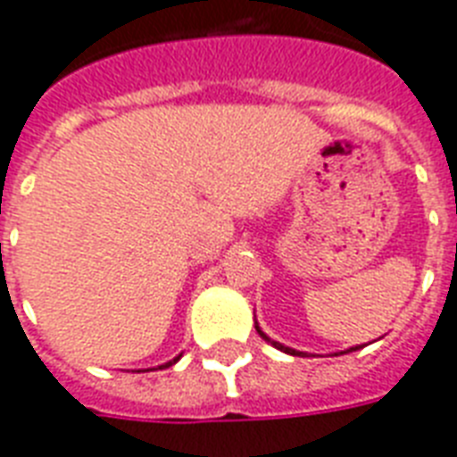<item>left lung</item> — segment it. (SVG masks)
Masks as SVG:
<instances>
[{"instance_id": "8db88e82", "label": "left lung", "mask_w": 457, "mask_h": 457, "mask_svg": "<svg viewBox=\"0 0 457 457\" xmlns=\"http://www.w3.org/2000/svg\"><path fill=\"white\" fill-rule=\"evenodd\" d=\"M256 330H259V336L263 337V340H268V343L273 345V347H278V350H283V353H287V354H295V357H297V354H304V353H297V350H292V347H285V345H280V343H275V340H270V337H268L266 333H263V330L259 328V323H256ZM353 350H357V347H350L347 353H353Z\"/></svg>"}]
</instances>
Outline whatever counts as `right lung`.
<instances>
[{"mask_svg":"<svg viewBox=\"0 0 457 457\" xmlns=\"http://www.w3.org/2000/svg\"><path fill=\"white\" fill-rule=\"evenodd\" d=\"M179 357H182V354H179ZM179 357H174V360H172V361H167V364H162V367H160V369H167V367H172L174 361H179Z\"/></svg>","mask_w":457,"mask_h":457,"instance_id":"add662e5","label":"right lung"}]
</instances>
